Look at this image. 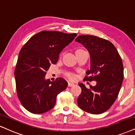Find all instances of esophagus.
Returning a JSON list of instances; mask_svg holds the SVG:
<instances>
[{"label": "esophagus", "mask_w": 135, "mask_h": 135, "mask_svg": "<svg viewBox=\"0 0 135 135\" xmlns=\"http://www.w3.org/2000/svg\"><path fill=\"white\" fill-rule=\"evenodd\" d=\"M74 85H75V84H74V83H68V86H69V87H71V86H74Z\"/></svg>", "instance_id": "34e87169"}]
</instances>
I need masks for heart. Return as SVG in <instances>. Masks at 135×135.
<instances>
[{"label":"heart","instance_id":"heart-1","mask_svg":"<svg viewBox=\"0 0 135 135\" xmlns=\"http://www.w3.org/2000/svg\"><path fill=\"white\" fill-rule=\"evenodd\" d=\"M79 50H82V49H78L77 51H79ZM66 76L69 78V79H71V80H74V79H75L76 78V76L74 75V74H73V73H67L66 74Z\"/></svg>","mask_w":135,"mask_h":135}]
</instances>
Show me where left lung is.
I'll return each instance as SVG.
<instances>
[{
  "instance_id": "1",
  "label": "left lung",
  "mask_w": 135,
  "mask_h": 135,
  "mask_svg": "<svg viewBox=\"0 0 135 135\" xmlns=\"http://www.w3.org/2000/svg\"><path fill=\"white\" fill-rule=\"evenodd\" d=\"M90 54L91 69L84 79L96 81L95 86L87 88L79 84L82 92L78 98L81 109L91 114L105 112L116 101L124 78L122 59L110 41L97 36L81 35L76 39Z\"/></svg>"
}]
</instances>
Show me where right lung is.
<instances>
[{
	"label": "right lung",
	"instance_id": "right-lung-1",
	"mask_svg": "<svg viewBox=\"0 0 135 135\" xmlns=\"http://www.w3.org/2000/svg\"><path fill=\"white\" fill-rule=\"evenodd\" d=\"M76 36V33L43 31L22 47L14 76L18 98L28 111L41 114L50 110L57 94L66 89L68 83L62 78L50 81L44 77L51 65L57 63L60 52Z\"/></svg>",
	"mask_w": 135,
	"mask_h": 135
}]
</instances>
